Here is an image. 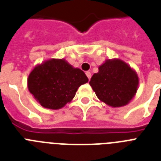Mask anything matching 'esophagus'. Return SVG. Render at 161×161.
<instances>
[{"instance_id": "1", "label": "esophagus", "mask_w": 161, "mask_h": 161, "mask_svg": "<svg viewBox=\"0 0 161 161\" xmlns=\"http://www.w3.org/2000/svg\"><path fill=\"white\" fill-rule=\"evenodd\" d=\"M86 75H87V77L88 78V79H90V78H91V77H92V74H91V73H90L89 71L86 72Z\"/></svg>"}]
</instances>
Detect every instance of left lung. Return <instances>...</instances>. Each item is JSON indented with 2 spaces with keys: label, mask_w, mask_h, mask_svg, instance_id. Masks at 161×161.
Listing matches in <instances>:
<instances>
[{
  "label": "left lung",
  "mask_w": 161,
  "mask_h": 161,
  "mask_svg": "<svg viewBox=\"0 0 161 161\" xmlns=\"http://www.w3.org/2000/svg\"><path fill=\"white\" fill-rule=\"evenodd\" d=\"M100 101L112 108L127 105L137 92L136 72L118 58L107 59L98 67L89 82Z\"/></svg>",
  "instance_id": "obj_1"
}]
</instances>
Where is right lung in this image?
<instances>
[{"label": "right lung", "mask_w": 161, "mask_h": 161, "mask_svg": "<svg viewBox=\"0 0 161 161\" xmlns=\"http://www.w3.org/2000/svg\"><path fill=\"white\" fill-rule=\"evenodd\" d=\"M88 82L84 72L64 58H50L29 74L28 89L44 108L57 110L73 100L81 85Z\"/></svg>", "instance_id": "add662e5"}]
</instances>
